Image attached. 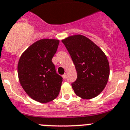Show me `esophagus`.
I'll return each mask as SVG.
<instances>
[{"label":"esophagus","mask_w":130,"mask_h":130,"mask_svg":"<svg viewBox=\"0 0 130 130\" xmlns=\"http://www.w3.org/2000/svg\"><path fill=\"white\" fill-rule=\"evenodd\" d=\"M66 76H67V75H66V74H64V75H63L62 77H63V79H66Z\"/></svg>","instance_id":"1"}]
</instances>
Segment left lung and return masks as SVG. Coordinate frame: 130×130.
I'll return each mask as SVG.
<instances>
[{
  "label": "left lung",
  "instance_id": "1",
  "mask_svg": "<svg viewBox=\"0 0 130 130\" xmlns=\"http://www.w3.org/2000/svg\"><path fill=\"white\" fill-rule=\"evenodd\" d=\"M62 42L69 52L77 72V79L72 84L75 93L84 99L97 97L106 87L109 77V63L106 54L84 35H72Z\"/></svg>",
  "mask_w": 130,
  "mask_h": 130
}]
</instances>
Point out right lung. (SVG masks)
Segmentation results:
<instances>
[{
	"instance_id": "right-lung-1",
	"label": "right lung",
	"mask_w": 130,
	"mask_h": 130,
	"mask_svg": "<svg viewBox=\"0 0 130 130\" xmlns=\"http://www.w3.org/2000/svg\"><path fill=\"white\" fill-rule=\"evenodd\" d=\"M59 42L54 39L39 40L29 46L19 59L20 83L25 93L39 103L53 101L60 90L62 77L56 74L52 62Z\"/></svg>"
}]
</instances>
